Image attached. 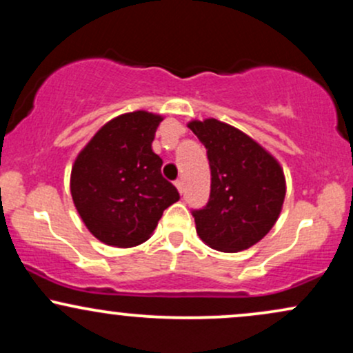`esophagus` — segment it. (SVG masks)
<instances>
[{
  "label": "esophagus",
  "instance_id": "34e87169",
  "mask_svg": "<svg viewBox=\"0 0 353 353\" xmlns=\"http://www.w3.org/2000/svg\"><path fill=\"white\" fill-rule=\"evenodd\" d=\"M174 184H176V188H177V190H179V192L182 194V192H184V182H182V181H179V179H177L176 182H174Z\"/></svg>",
  "mask_w": 353,
  "mask_h": 353
}]
</instances>
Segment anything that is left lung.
I'll use <instances>...</instances> for the list:
<instances>
[{"instance_id": "8db88e82", "label": "left lung", "mask_w": 353, "mask_h": 353, "mask_svg": "<svg viewBox=\"0 0 353 353\" xmlns=\"http://www.w3.org/2000/svg\"><path fill=\"white\" fill-rule=\"evenodd\" d=\"M189 129L208 149L210 194L192 209L196 230L221 252L257 244L272 229L285 197V179L277 161L254 139L217 119L192 121Z\"/></svg>"}]
</instances>
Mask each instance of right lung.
Wrapping results in <instances>:
<instances>
[{
	"instance_id": "obj_1",
	"label": "right lung",
	"mask_w": 353,
	"mask_h": 353,
	"mask_svg": "<svg viewBox=\"0 0 353 353\" xmlns=\"http://www.w3.org/2000/svg\"><path fill=\"white\" fill-rule=\"evenodd\" d=\"M161 121L145 111L109 121L72 165V201L89 232L104 244H143L164 210L179 201L151 148Z\"/></svg>"
}]
</instances>
